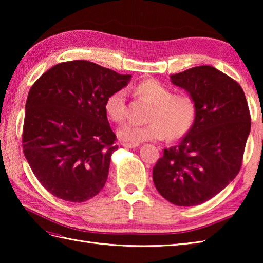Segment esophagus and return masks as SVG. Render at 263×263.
I'll use <instances>...</instances> for the list:
<instances>
[{
  "label": "esophagus",
  "instance_id": "1",
  "mask_svg": "<svg viewBox=\"0 0 263 263\" xmlns=\"http://www.w3.org/2000/svg\"><path fill=\"white\" fill-rule=\"evenodd\" d=\"M122 146L124 148H128V149H132V148H137L139 144H131V143H122Z\"/></svg>",
  "mask_w": 263,
  "mask_h": 263
}]
</instances>
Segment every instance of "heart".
<instances>
[{
	"mask_svg": "<svg viewBox=\"0 0 263 263\" xmlns=\"http://www.w3.org/2000/svg\"><path fill=\"white\" fill-rule=\"evenodd\" d=\"M136 92L153 105L147 125L126 123L117 130L120 140L139 144L149 140H161L167 135L174 139L182 137L192 126L197 105L187 95H173L170 88L157 80L148 79L139 83ZM104 108L110 120L121 122L125 115V92L117 90L106 98Z\"/></svg>",
	"mask_w": 263,
	"mask_h": 263,
	"instance_id": "1",
	"label": "heart"
}]
</instances>
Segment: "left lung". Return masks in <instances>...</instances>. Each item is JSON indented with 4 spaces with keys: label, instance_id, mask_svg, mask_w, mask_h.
<instances>
[{
    "label": "left lung",
    "instance_id": "obj_1",
    "mask_svg": "<svg viewBox=\"0 0 263 263\" xmlns=\"http://www.w3.org/2000/svg\"><path fill=\"white\" fill-rule=\"evenodd\" d=\"M197 105V115L177 146L164 149L153 170L161 197L180 206L201 204L238 174L251 131L243 89L214 66H194L172 74Z\"/></svg>",
    "mask_w": 263,
    "mask_h": 263
}]
</instances>
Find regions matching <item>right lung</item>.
I'll list each match as a JSON object with an SVG mask.
<instances>
[{
  "label": "right lung",
  "mask_w": 263,
  "mask_h": 263,
  "mask_svg": "<svg viewBox=\"0 0 263 263\" xmlns=\"http://www.w3.org/2000/svg\"><path fill=\"white\" fill-rule=\"evenodd\" d=\"M130 80L131 74L77 60L54 65L33 83L26 102L22 147L49 193L85 202L104 187L117 150L104 104Z\"/></svg>",
  "instance_id": "right-lung-1"
}]
</instances>
